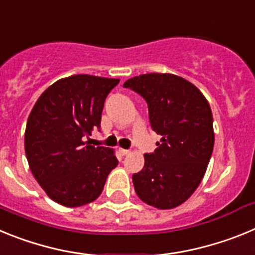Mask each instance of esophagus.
<instances>
[{"label": "esophagus", "mask_w": 255, "mask_h": 255, "mask_svg": "<svg viewBox=\"0 0 255 255\" xmlns=\"http://www.w3.org/2000/svg\"><path fill=\"white\" fill-rule=\"evenodd\" d=\"M120 153H121V155H128V154H130V150H128V149H123V148H121V149H120Z\"/></svg>", "instance_id": "esophagus-1"}]
</instances>
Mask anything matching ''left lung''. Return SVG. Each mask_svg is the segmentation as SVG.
<instances>
[{"label": "left lung", "instance_id": "1", "mask_svg": "<svg viewBox=\"0 0 255 255\" xmlns=\"http://www.w3.org/2000/svg\"><path fill=\"white\" fill-rule=\"evenodd\" d=\"M148 103L161 140L132 175L135 193L158 209L182 204L197 190L211 159L215 131L208 101L193 83L173 74H143L124 83Z\"/></svg>", "mask_w": 255, "mask_h": 255}]
</instances>
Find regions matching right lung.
Here are the masks:
<instances>
[{"instance_id":"add662e5","label":"right lung","mask_w":255,"mask_h":255,"mask_svg":"<svg viewBox=\"0 0 255 255\" xmlns=\"http://www.w3.org/2000/svg\"><path fill=\"white\" fill-rule=\"evenodd\" d=\"M119 82L88 74L62 78L40 94L29 115L24 141L29 167L61 206L94 202L119 163L114 149L85 140L100 128L106 97Z\"/></svg>"}]
</instances>
